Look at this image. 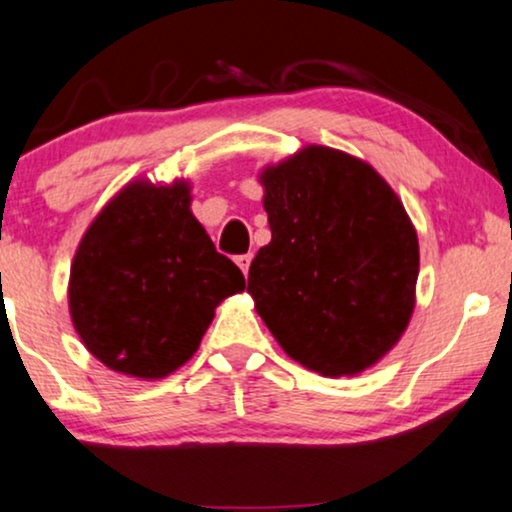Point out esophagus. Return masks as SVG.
Masks as SVG:
<instances>
[{
	"instance_id": "34e87169",
	"label": "esophagus",
	"mask_w": 512,
	"mask_h": 512,
	"mask_svg": "<svg viewBox=\"0 0 512 512\" xmlns=\"http://www.w3.org/2000/svg\"><path fill=\"white\" fill-rule=\"evenodd\" d=\"M250 262H252V255L248 252V255H238L236 257V264L241 267V271L245 276H248V269H250Z\"/></svg>"
}]
</instances>
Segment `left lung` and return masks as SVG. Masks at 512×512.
Returning <instances> with one entry per match:
<instances>
[{"label": "left lung", "mask_w": 512, "mask_h": 512, "mask_svg": "<svg viewBox=\"0 0 512 512\" xmlns=\"http://www.w3.org/2000/svg\"><path fill=\"white\" fill-rule=\"evenodd\" d=\"M271 241L248 293L290 359L354 375L390 352L413 312L418 236L387 181L352 155L309 146L262 172Z\"/></svg>", "instance_id": "1"}]
</instances>
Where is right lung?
<instances>
[{"instance_id":"right-lung-1","label":"right lung","mask_w":512,"mask_h":512,"mask_svg":"<svg viewBox=\"0 0 512 512\" xmlns=\"http://www.w3.org/2000/svg\"><path fill=\"white\" fill-rule=\"evenodd\" d=\"M189 186L134 181L99 212L70 267V316L101 364L165 378L196 352L245 278L189 210Z\"/></svg>"}]
</instances>
